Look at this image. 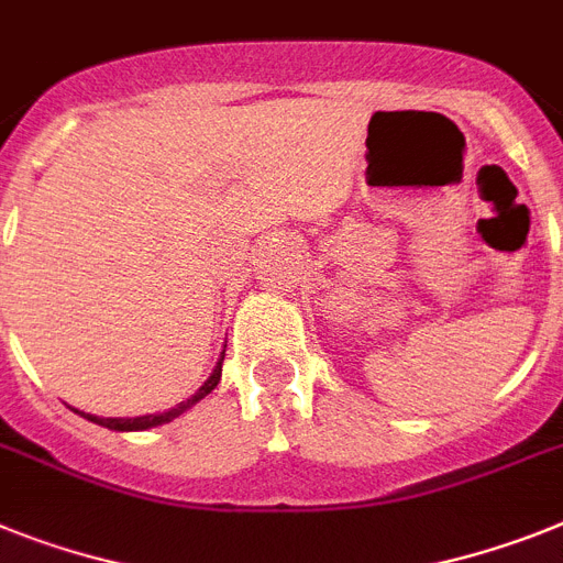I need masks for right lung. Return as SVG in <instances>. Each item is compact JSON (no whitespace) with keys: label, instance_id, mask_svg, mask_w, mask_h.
Instances as JSON below:
<instances>
[{"label":"right lung","instance_id":"add662e5","mask_svg":"<svg viewBox=\"0 0 563 563\" xmlns=\"http://www.w3.org/2000/svg\"><path fill=\"white\" fill-rule=\"evenodd\" d=\"M223 361H225V349L220 352V357H217V366L214 372H211V377L206 380V384L200 386V389L194 391L191 398L188 400H179L177 406H172L168 412H159V415H140V418H97V415H88V412H79V409H74L77 415H82L85 420H91V423H99V427L106 429H113V432H145V429H154V427H163V423H172L174 418H179L183 412H188L194 404H200L206 395H209L211 389H217V384H220V375H223Z\"/></svg>","mask_w":563,"mask_h":563}]
</instances>
